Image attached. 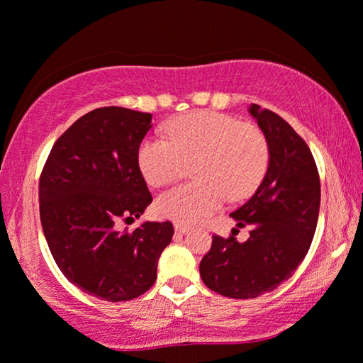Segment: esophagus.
<instances>
[{
    "instance_id": "esophagus-1",
    "label": "esophagus",
    "mask_w": 363,
    "mask_h": 363,
    "mask_svg": "<svg viewBox=\"0 0 363 363\" xmlns=\"http://www.w3.org/2000/svg\"><path fill=\"white\" fill-rule=\"evenodd\" d=\"M190 230H191L190 226L180 225V223H177V225H175V231L180 233V235H186V233H190Z\"/></svg>"
}]
</instances>
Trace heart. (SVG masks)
<instances>
[{
	"instance_id": "heart-1",
	"label": "heart",
	"mask_w": 363,
	"mask_h": 363,
	"mask_svg": "<svg viewBox=\"0 0 363 363\" xmlns=\"http://www.w3.org/2000/svg\"><path fill=\"white\" fill-rule=\"evenodd\" d=\"M167 135L170 142L143 138L137 162L148 185L165 186L180 175L183 163L196 160L191 170L196 182L158 196L157 213L168 220L191 225L215 213L225 198L250 196L269 165V143L261 128L226 113L201 111L177 117L167 125Z\"/></svg>"
}]
</instances>
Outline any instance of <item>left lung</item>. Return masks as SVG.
<instances>
[{"instance_id": "1", "label": "left lung", "mask_w": 363, "mask_h": 363, "mask_svg": "<svg viewBox=\"0 0 363 363\" xmlns=\"http://www.w3.org/2000/svg\"><path fill=\"white\" fill-rule=\"evenodd\" d=\"M250 113L269 143L261 185L231 213L238 228L250 226L245 242L213 236L200 262L206 287L231 299H255L292 276L309 251L320 206L314 157L294 128L272 111L251 104Z\"/></svg>"}]
</instances>
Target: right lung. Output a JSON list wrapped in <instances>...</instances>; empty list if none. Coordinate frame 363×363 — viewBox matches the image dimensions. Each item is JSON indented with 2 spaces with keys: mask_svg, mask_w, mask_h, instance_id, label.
Listing matches in <instances>:
<instances>
[{
  "mask_svg": "<svg viewBox=\"0 0 363 363\" xmlns=\"http://www.w3.org/2000/svg\"><path fill=\"white\" fill-rule=\"evenodd\" d=\"M152 113L101 107L77 118L54 143L39 180V215L51 255L69 282L108 302L142 296L157 279L170 221L118 231L152 203L137 150Z\"/></svg>",
  "mask_w": 363,
  "mask_h": 363,
  "instance_id": "obj_1",
  "label": "right lung"
}]
</instances>
